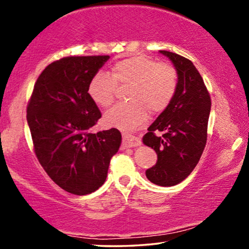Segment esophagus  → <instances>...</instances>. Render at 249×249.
<instances>
[{
    "mask_svg": "<svg viewBox=\"0 0 249 249\" xmlns=\"http://www.w3.org/2000/svg\"><path fill=\"white\" fill-rule=\"evenodd\" d=\"M139 145H141V141H139L138 138L134 137V136L124 135V137H122V146H124V148L137 147Z\"/></svg>",
    "mask_w": 249,
    "mask_h": 249,
    "instance_id": "obj_1",
    "label": "esophagus"
}]
</instances>
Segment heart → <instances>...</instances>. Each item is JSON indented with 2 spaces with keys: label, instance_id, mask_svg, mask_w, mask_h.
<instances>
[{
  "label": "heart",
  "instance_id": "b5f03b06",
  "mask_svg": "<svg viewBox=\"0 0 249 249\" xmlns=\"http://www.w3.org/2000/svg\"><path fill=\"white\" fill-rule=\"evenodd\" d=\"M119 86L130 87L129 103L115 105L104 115V124L121 130L141 125L152 114L164 112L175 98L178 72L169 62L146 56H131L115 62L112 77L98 72L88 85V95L98 107H107L117 97Z\"/></svg>",
  "mask_w": 249,
  "mask_h": 249
}]
</instances>
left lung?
I'll return each mask as SVG.
<instances>
[{
	"label": "left lung",
	"mask_w": 249,
	"mask_h": 249,
	"mask_svg": "<svg viewBox=\"0 0 249 249\" xmlns=\"http://www.w3.org/2000/svg\"><path fill=\"white\" fill-rule=\"evenodd\" d=\"M178 72L175 98L148 127L142 142L158 154V162L146 170L149 181L171 187L188 177L198 163L207 139L211 96L193 62L179 54L160 51Z\"/></svg>",
	"instance_id": "obj_1"
}]
</instances>
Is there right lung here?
<instances>
[{
  "label": "right lung",
  "mask_w": 249,
  "mask_h": 249,
  "mask_svg": "<svg viewBox=\"0 0 249 249\" xmlns=\"http://www.w3.org/2000/svg\"><path fill=\"white\" fill-rule=\"evenodd\" d=\"M108 57L54 61L37 78L27 105L38 162L57 186L73 195H87L103 185L121 144L118 129L89 131L102 113L88 95V85Z\"/></svg>",
  "instance_id": "obj_1"
}]
</instances>
